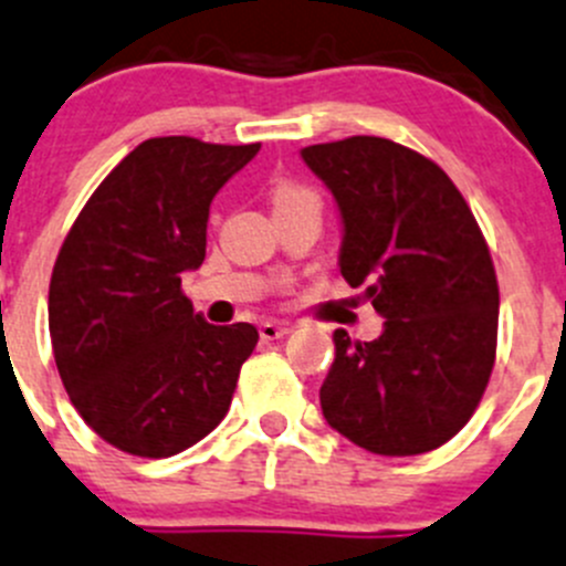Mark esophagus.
<instances>
[{"instance_id":"1","label":"esophagus","mask_w":566,"mask_h":566,"mask_svg":"<svg viewBox=\"0 0 566 566\" xmlns=\"http://www.w3.org/2000/svg\"><path fill=\"white\" fill-rule=\"evenodd\" d=\"M258 331H261V338H266V342H274V338L286 336V333L292 331V327L283 325V322H263V325L258 327Z\"/></svg>"}]
</instances>
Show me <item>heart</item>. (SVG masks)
Masks as SVG:
<instances>
[{"mask_svg": "<svg viewBox=\"0 0 566 566\" xmlns=\"http://www.w3.org/2000/svg\"><path fill=\"white\" fill-rule=\"evenodd\" d=\"M297 197H314V193L303 186H294V182H280V186L274 188V206H280V202H289V199H297Z\"/></svg>", "mask_w": 566, "mask_h": 566, "instance_id": "1", "label": "heart"}]
</instances>
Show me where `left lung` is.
Here are the masks:
<instances>
[{
  "label": "left lung",
  "mask_w": 566,
  "mask_h": 566,
  "mask_svg": "<svg viewBox=\"0 0 566 566\" xmlns=\"http://www.w3.org/2000/svg\"><path fill=\"white\" fill-rule=\"evenodd\" d=\"M303 160L344 222L342 277L384 316L375 342L333 333L322 413L378 455H419L475 413L497 355L492 252L448 171L402 144L349 136Z\"/></svg>",
  "instance_id": "left-lung-1"
}]
</instances>
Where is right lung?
Instances as JSON below:
<instances>
[{
    "label": "right lung",
    "mask_w": 566,
    "mask_h": 566,
    "mask_svg": "<svg viewBox=\"0 0 566 566\" xmlns=\"http://www.w3.org/2000/svg\"><path fill=\"white\" fill-rule=\"evenodd\" d=\"M258 149L149 138L96 186L63 239L50 280L52 353L72 406L122 453H182L233 402L258 331L208 325L180 280L206 261L211 199Z\"/></svg>",
    "instance_id": "add662e5"
}]
</instances>
